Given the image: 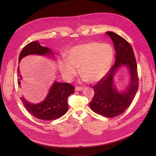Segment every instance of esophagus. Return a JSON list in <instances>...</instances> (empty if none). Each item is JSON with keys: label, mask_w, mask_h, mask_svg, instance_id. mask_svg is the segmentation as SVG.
<instances>
[{"label": "esophagus", "mask_w": 156, "mask_h": 156, "mask_svg": "<svg viewBox=\"0 0 156 156\" xmlns=\"http://www.w3.org/2000/svg\"><path fill=\"white\" fill-rule=\"evenodd\" d=\"M75 90L76 91H81V90H83V87H81V86H76V87H75Z\"/></svg>", "instance_id": "esophagus-1"}]
</instances>
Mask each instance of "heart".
Listing matches in <instances>:
<instances>
[{"mask_svg": "<svg viewBox=\"0 0 156 156\" xmlns=\"http://www.w3.org/2000/svg\"><path fill=\"white\" fill-rule=\"evenodd\" d=\"M67 58L59 62V69L63 76L72 81L80 68L85 80L91 83L99 81L108 72L112 63L114 51L108 44L93 42L79 44L66 54Z\"/></svg>", "mask_w": 156, "mask_h": 156, "instance_id": "heart-1", "label": "heart"}]
</instances>
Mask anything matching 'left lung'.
Listing matches in <instances>:
<instances>
[{
  "instance_id": "8db88e82",
  "label": "left lung",
  "mask_w": 156,
  "mask_h": 156,
  "mask_svg": "<svg viewBox=\"0 0 156 156\" xmlns=\"http://www.w3.org/2000/svg\"><path fill=\"white\" fill-rule=\"evenodd\" d=\"M106 34L114 42L115 62L104 78L93 86L94 95L90 107L98 114L113 118L122 114L131 104L138 90L139 78L136 58L130 44L115 33L108 31ZM122 65L128 66L131 73L130 84L123 94L119 93L113 84L114 73Z\"/></svg>"
}]
</instances>
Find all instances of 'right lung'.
<instances>
[{
	"label": "right lung",
	"instance_id": "1",
	"mask_svg": "<svg viewBox=\"0 0 156 156\" xmlns=\"http://www.w3.org/2000/svg\"><path fill=\"white\" fill-rule=\"evenodd\" d=\"M50 49L41 46L37 41H33L28 44L21 51L18 62L21 59L31 54L45 55L51 54ZM18 84L21 83V76L20 73L19 67H18ZM74 86L68 83L55 82L50 89L47 98L43 102L38 104H31L27 102L23 97L20 99L27 111L36 118L51 121L56 120L63 115L69 109L68 98L74 93Z\"/></svg>",
	"mask_w": 156,
	"mask_h": 156
}]
</instances>
